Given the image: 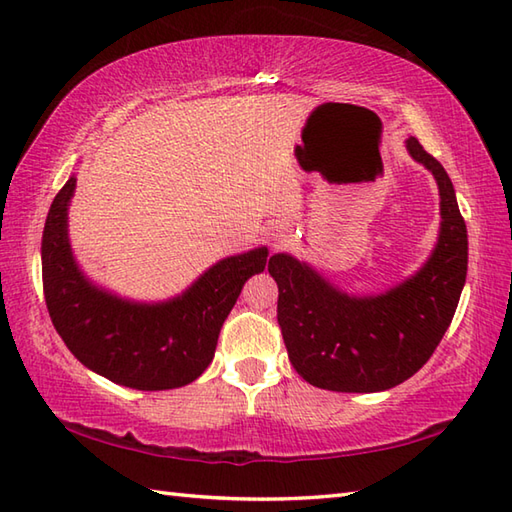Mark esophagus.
<instances>
[{"instance_id":"1","label":"esophagus","mask_w":512,"mask_h":512,"mask_svg":"<svg viewBox=\"0 0 512 512\" xmlns=\"http://www.w3.org/2000/svg\"><path fill=\"white\" fill-rule=\"evenodd\" d=\"M286 244V235L284 233H273V235H270V246H273V248H279V246H284Z\"/></svg>"}]
</instances>
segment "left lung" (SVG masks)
Returning <instances> with one entry per match:
<instances>
[{
  "instance_id": "left-lung-1",
  "label": "left lung",
  "mask_w": 512,
  "mask_h": 512,
  "mask_svg": "<svg viewBox=\"0 0 512 512\" xmlns=\"http://www.w3.org/2000/svg\"><path fill=\"white\" fill-rule=\"evenodd\" d=\"M407 149L440 189V239L420 273L385 295L356 299L295 257L281 253L268 262L288 358L314 387L369 394L405 383L436 352L458 308L469 264L464 217L440 162L418 138H409Z\"/></svg>"
}]
</instances>
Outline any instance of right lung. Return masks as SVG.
Instances as JSON below:
<instances>
[{
	"label": "right lung",
	"mask_w": 512,
	"mask_h": 512,
	"mask_svg": "<svg viewBox=\"0 0 512 512\" xmlns=\"http://www.w3.org/2000/svg\"><path fill=\"white\" fill-rule=\"evenodd\" d=\"M74 184L70 178L57 193L41 239L43 297L54 330L85 367L112 383L143 391L193 383L213 361L246 279L266 268L268 250L222 259L173 301H123L92 286L74 264L68 242Z\"/></svg>",
	"instance_id": "add662e5"
}]
</instances>
